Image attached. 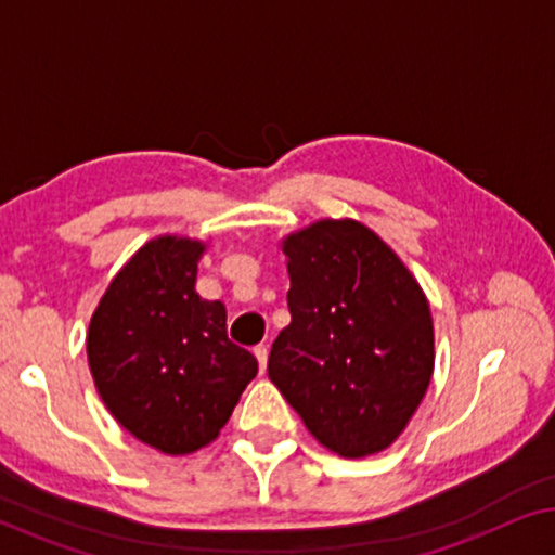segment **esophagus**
<instances>
[{"label":"esophagus","instance_id":"34e87169","mask_svg":"<svg viewBox=\"0 0 555 555\" xmlns=\"http://www.w3.org/2000/svg\"><path fill=\"white\" fill-rule=\"evenodd\" d=\"M268 346L264 344H260V346H255V359H257V363H260V371H264L268 369Z\"/></svg>","mask_w":555,"mask_h":555}]
</instances>
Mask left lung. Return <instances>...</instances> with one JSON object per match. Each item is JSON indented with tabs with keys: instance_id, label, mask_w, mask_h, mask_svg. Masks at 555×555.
<instances>
[{
	"instance_id": "8db88e82",
	"label": "left lung",
	"mask_w": 555,
	"mask_h": 555,
	"mask_svg": "<svg viewBox=\"0 0 555 555\" xmlns=\"http://www.w3.org/2000/svg\"><path fill=\"white\" fill-rule=\"evenodd\" d=\"M291 325L268 359L310 435L340 457L382 452L404 431L435 371L429 302L369 227L323 219L283 242Z\"/></svg>"
}]
</instances>
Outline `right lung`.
Here are the masks:
<instances>
[{"label":"right lung","instance_id":"1","mask_svg":"<svg viewBox=\"0 0 555 555\" xmlns=\"http://www.w3.org/2000/svg\"><path fill=\"white\" fill-rule=\"evenodd\" d=\"M202 242L158 237L113 278L88 328V363L120 427L166 454L209 444L257 374L227 310L194 291Z\"/></svg>","mask_w":555,"mask_h":555}]
</instances>
